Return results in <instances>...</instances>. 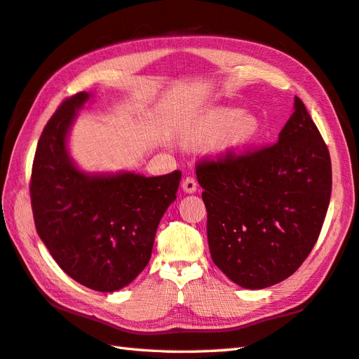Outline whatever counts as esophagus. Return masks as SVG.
<instances>
[{"instance_id": "obj_1", "label": "esophagus", "mask_w": 359, "mask_h": 359, "mask_svg": "<svg viewBox=\"0 0 359 359\" xmlns=\"http://www.w3.org/2000/svg\"><path fill=\"white\" fill-rule=\"evenodd\" d=\"M182 190H184L186 194L196 192V181L192 177H187L184 181H182Z\"/></svg>"}]
</instances>
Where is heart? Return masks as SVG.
Returning <instances> with one entry per match:
<instances>
[{"instance_id": "obj_1", "label": "heart", "mask_w": 359, "mask_h": 359, "mask_svg": "<svg viewBox=\"0 0 359 359\" xmlns=\"http://www.w3.org/2000/svg\"><path fill=\"white\" fill-rule=\"evenodd\" d=\"M260 133L262 123L254 114L243 113L238 108H217L194 130L192 141L209 144L218 137V147L222 150L238 151L257 141Z\"/></svg>"}]
</instances>
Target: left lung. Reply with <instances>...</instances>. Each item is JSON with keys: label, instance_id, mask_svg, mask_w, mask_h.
Segmentation results:
<instances>
[{"label": "left lung", "instance_id": "1", "mask_svg": "<svg viewBox=\"0 0 359 359\" xmlns=\"http://www.w3.org/2000/svg\"><path fill=\"white\" fill-rule=\"evenodd\" d=\"M215 265L241 288L287 279L309 257L332 195V161L304 102L274 145L196 165Z\"/></svg>", "mask_w": 359, "mask_h": 359}]
</instances>
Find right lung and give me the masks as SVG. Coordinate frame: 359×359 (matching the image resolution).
I'll return each instance as SVG.
<instances>
[{
    "instance_id": "obj_1",
    "label": "right lung",
    "mask_w": 359,
    "mask_h": 359,
    "mask_svg": "<svg viewBox=\"0 0 359 359\" xmlns=\"http://www.w3.org/2000/svg\"><path fill=\"white\" fill-rule=\"evenodd\" d=\"M90 99L86 91L67 99L46 123L34 158L31 203L36 232L57 265L83 287L113 292L147 266L181 172L144 177L79 169L68 136Z\"/></svg>"
}]
</instances>
